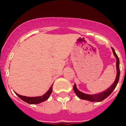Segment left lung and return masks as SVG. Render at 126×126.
Segmentation results:
<instances>
[{"instance_id": "1", "label": "left lung", "mask_w": 126, "mask_h": 126, "mask_svg": "<svg viewBox=\"0 0 126 126\" xmlns=\"http://www.w3.org/2000/svg\"><path fill=\"white\" fill-rule=\"evenodd\" d=\"M112 51H113V53L114 56L116 58V70H117V74H116V77L115 81L113 84H112L111 86L107 90L104 91V92L100 93V94H94V95H89V94H86L82 92H80L77 88V86L76 84H75L74 86H73V89H74V92H75V94H77V95L79 97L80 99L84 100H87V101H89L92 102H100L102 101L103 100H104L105 99L109 97V96L111 94V93L114 91V90L115 89L116 86H117V84L118 82V80H119L120 78V61H119V58L118 57V55H116L114 49L112 47Z\"/></svg>"}]
</instances>
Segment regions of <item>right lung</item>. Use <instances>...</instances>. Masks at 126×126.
I'll return each instance as SVG.
<instances>
[{"mask_svg": "<svg viewBox=\"0 0 126 126\" xmlns=\"http://www.w3.org/2000/svg\"><path fill=\"white\" fill-rule=\"evenodd\" d=\"M52 87H53V84L51 85V86L49 88L46 93L45 94H44L43 95L39 96V97H26V96H23L21 95H19L17 93H16L17 95L21 99H22L23 101L26 102L29 104H38L42 103V102L45 101L46 100H47L48 98L49 97V95H51V92H52Z\"/></svg>", "mask_w": 126, "mask_h": 126, "instance_id": "1", "label": "right lung"}]
</instances>
